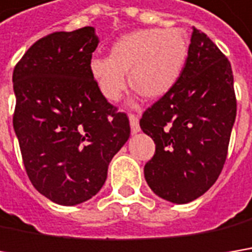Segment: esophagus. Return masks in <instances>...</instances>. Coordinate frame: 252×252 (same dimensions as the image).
<instances>
[{
    "label": "esophagus",
    "mask_w": 252,
    "mask_h": 252,
    "mask_svg": "<svg viewBox=\"0 0 252 252\" xmlns=\"http://www.w3.org/2000/svg\"><path fill=\"white\" fill-rule=\"evenodd\" d=\"M129 126H131V132L137 134L140 131V121H138V115L135 114H129Z\"/></svg>",
    "instance_id": "obj_1"
}]
</instances>
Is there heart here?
Here are the masks:
<instances>
[{
	"label": "heart",
	"instance_id": "obj_1",
	"mask_svg": "<svg viewBox=\"0 0 252 252\" xmlns=\"http://www.w3.org/2000/svg\"><path fill=\"white\" fill-rule=\"evenodd\" d=\"M188 57V39L180 30L147 28L117 39L110 57H95L90 72L99 93L117 102L131 84L142 95L159 98L178 82Z\"/></svg>",
	"mask_w": 252,
	"mask_h": 252
}]
</instances>
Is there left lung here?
<instances>
[{"label":"left lung","instance_id":"8db88e82","mask_svg":"<svg viewBox=\"0 0 252 252\" xmlns=\"http://www.w3.org/2000/svg\"><path fill=\"white\" fill-rule=\"evenodd\" d=\"M235 115L228 58L194 28L180 80L140 120L141 129L156 142L144 175L158 197L187 204L213 187L227 159Z\"/></svg>","mask_w":252,"mask_h":252}]
</instances>
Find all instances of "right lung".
I'll use <instances>...</instances> for the list:
<instances>
[{"label":"right lung","mask_w":252,"mask_h":252,"mask_svg":"<svg viewBox=\"0 0 252 252\" xmlns=\"http://www.w3.org/2000/svg\"><path fill=\"white\" fill-rule=\"evenodd\" d=\"M94 28L57 31L32 44L12 72V124L38 192L61 205L90 200L112 157L129 138V120L99 93L90 72Z\"/></svg>","instance_id":"right-lung-1"}]
</instances>
